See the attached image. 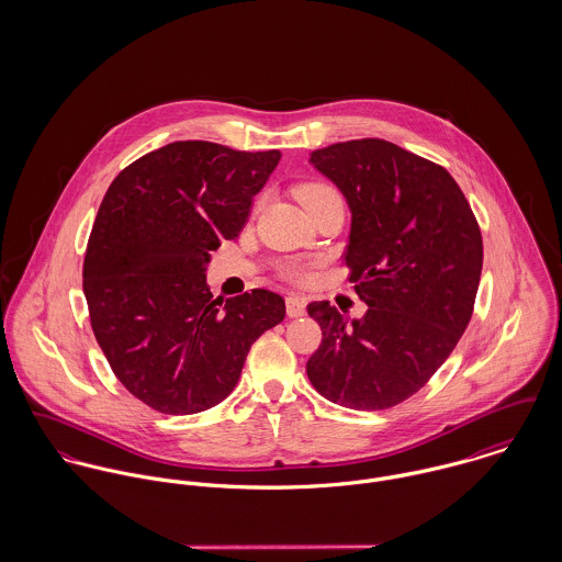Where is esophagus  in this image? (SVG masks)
<instances>
[{
	"label": "esophagus",
	"instance_id": "obj_1",
	"mask_svg": "<svg viewBox=\"0 0 562 562\" xmlns=\"http://www.w3.org/2000/svg\"><path fill=\"white\" fill-rule=\"evenodd\" d=\"M305 307H307V301L303 296H296V294H290L285 299V312L290 318H301L305 316Z\"/></svg>",
	"mask_w": 562,
	"mask_h": 562
}]
</instances>
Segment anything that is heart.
<instances>
[{
    "instance_id": "heart-1",
    "label": "heart",
    "mask_w": 562,
    "mask_h": 562,
    "mask_svg": "<svg viewBox=\"0 0 562 562\" xmlns=\"http://www.w3.org/2000/svg\"><path fill=\"white\" fill-rule=\"evenodd\" d=\"M330 194H339V192H337L333 186L324 183V181H307V183H301V186L296 188V196H299V201H301L307 210L314 207L318 201L330 196ZM283 274H285L288 279H292V281H307V279L312 277V272H310L305 266H299V263L285 266V268H283Z\"/></svg>"
}]
</instances>
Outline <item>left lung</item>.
I'll list each match as a JSON object with an SVG mask.
<instances>
[{"mask_svg": "<svg viewBox=\"0 0 562 562\" xmlns=\"http://www.w3.org/2000/svg\"><path fill=\"white\" fill-rule=\"evenodd\" d=\"M352 212L344 252L361 321L307 305L322 341L307 376L326 401L381 411L417 394L459 344L481 283L479 221L439 164L361 138L312 154Z\"/></svg>", "mask_w": 562, "mask_h": 562, "instance_id": "obj_1", "label": "left lung"}]
</instances>
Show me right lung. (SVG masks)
<instances>
[{
	"label": "right lung",
	"mask_w": 562,
	"mask_h": 562,
	"mask_svg": "<svg viewBox=\"0 0 562 562\" xmlns=\"http://www.w3.org/2000/svg\"><path fill=\"white\" fill-rule=\"evenodd\" d=\"M279 160L277 149L179 140L110 183L86 244L83 294L114 376L147 406L190 415L225 401L252 341L285 318L274 292L223 301L205 283L210 252L238 238Z\"/></svg>",
	"instance_id": "right-lung-1"
}]
</instances>
